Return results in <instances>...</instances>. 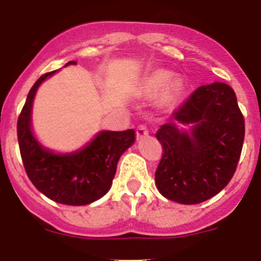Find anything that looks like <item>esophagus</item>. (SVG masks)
<instances>
[{
	"label": "esophagus",
	"instance_id": "obj_1",
	"mask_svg": "<svg viewBox=\"0 0 261 261\" xmlns=\"http://www.w3.org/2000/svg\"><path fill=\"white\" fill-rule=\"evenodd\" d=\"M147 134H149V130H147L146 125H144V123H141V125H139L138 127H136V138L139 139H143L147 136Z\"/></svg>",
	"mask_w": 261,
	"mask_h": 261
}]
</instances>
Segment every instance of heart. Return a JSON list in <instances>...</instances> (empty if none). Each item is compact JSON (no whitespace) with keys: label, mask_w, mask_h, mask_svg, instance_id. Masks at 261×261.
<instances>
[{"label":"heart","mask_w":261,"mask_h":261,"mask_svg":"<svg viewBox=\"0 0 261 261\" xmlns=\"http://www.w3.org/2000/svg\"><path fill=\"white\" fill-rule=\"evenodd\" d=\"M170 78H172L170 73L164 72V70H158V72L152 73V74L145 81L144 89H145L146 93L149 94L158 93V92L162 91L163 88H165V86L169 83ZM174 89H175L174 86L170 87V88L164 93V99H169L170 97H172V93Z\"/></svg>","instance_id":"heart-1"}]
</instances>
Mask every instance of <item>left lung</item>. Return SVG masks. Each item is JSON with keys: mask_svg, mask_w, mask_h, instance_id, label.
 Here are the masks:
<instances>
[{"mask_svg": "<svg viewBox=\"0 0 261 261\" xmlns=\"http://www.w3.org/2000/svg\"><path fill=\"white\" fill-rule=\"evenodd\" d=\"M170 120L155 134L163 146L158 189L178 203H201L220 193L238 168L245 120L235 92L220 82L199 87ZM178 124H192V130L180 132Z\"/></svg>", "mask_w": 261, "mask_h": 261, "instance_id": "left-lung-1", "label": "left lung"}]
</instances>
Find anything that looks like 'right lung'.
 Returning <instances> with one entry per match:
<instances>
[{
    "instance_id": "right-lung-1",
    "label": "right lung",
    "mask_w": 261,
    "mask_h": 261,
    "mask_svg": "<svg viewBox=\"0 0 261 261\" xmlns=\"http://www.w3.org/2000/svg\"><path fill=\"white\" fill-rule=\"evenodd\" d=\"M75 64L68 62L67 64ZM45 73L31 87L17 120V140L29 179L43 194L58 203L83 206L109 192L122 152L135 141L133 128L102 131L77 152L57 155L44 149L31 133V106L41 82L54 74Z\"/></svg>"
}]
</instances>
